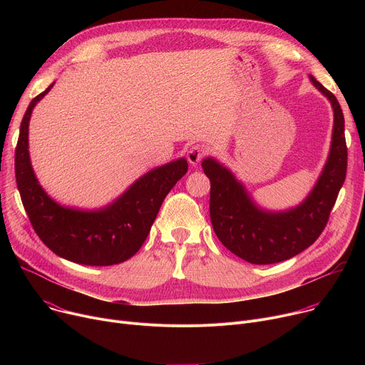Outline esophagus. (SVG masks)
Returning <instances> with one entry per match:
<instances>
[{"mask_svg": "<svg viewBox=\"0 0 365 365\" xmlns=\"http://www.w3.org/2000/svg\"><path fill=\"white\" fill-rule=\"evenodd\" d=\"M205 153H206V151H205V148H203L202 145H199V144L192 145V147L187 150V153H186L187 162H189L192 166H196V165L203 159Z\"/></svg>", "mask_w": 365, "mask_h": 365, "instance_id": "esophagus-1", "label": "esophagus"}]
</instances>
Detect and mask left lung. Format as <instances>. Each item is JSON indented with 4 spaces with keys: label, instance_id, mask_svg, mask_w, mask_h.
Returning a JSON list of instances; mask_svg holds the SVG:
<instances>
[{
    "label": "left lung",
    "instance_id": "8db88e82",
    "mask_svg": "<svg viewBox=\"0 0 365 365\" xmlns=\"http://www.w3.org/2000/svg\"><path fill=\"white\" fill-rule=\"evenodd\" d=\"M334 108V130L327 165L307 197L296 207L272 212L258 207L242 183L215 159L202 162L211 180L210 215L220 241L251 264L284 262L314 244L325 230L346 175L345 121L335 95L309 75Z\"/></svg>",
    "mask_w": 365,
    "mask_h": 365
}]
</instances>
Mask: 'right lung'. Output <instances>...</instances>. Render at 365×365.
I'll return each mask as SVG.
<instances>
[{"label":"right lung","instance_id":"1","mask_svg":"<svg viewBox=\"0 0 365 365\" xmlns=\"http://www.w3.org/2000/svg\"><path fill=\"white\" fill-rule=\"evenodd\" d=\"M53 85L30 102L20 125L16 180L23 206L38 238L56 255L85 266L120 264L145 241L166 195L186 175L187 162L179 159L150 170L102 210L82 211L59 205L38 185L29 155L33 108Z\"/></svg>","mask_w":365,"mask_h":365}]
</instances>
